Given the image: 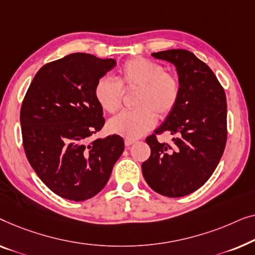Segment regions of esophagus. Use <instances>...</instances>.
<instances>
[{
	"label": "esophagus",
	"mask_w": 255,
	"mask_h": 255,
	"mask_svg": "<svg viewBox=\"0 0 255 255\" xmlns=\"http://www.w3.org/2000/svg\"><path fill=\"white\" fill-rule=\"evenodd\" d=\"M136 141L135 139H130V138H126L125 139V144H126V146H130L131 144H134Z\"/></svg>",
	"instance_id": "esophagus-1"
}]
</instances>
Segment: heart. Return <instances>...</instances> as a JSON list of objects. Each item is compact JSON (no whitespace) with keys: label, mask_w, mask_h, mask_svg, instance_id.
I'll list each match as a JSON object with an SVG mask.
<instances>
[{"label":"heart","mask_w":255,"mask_h":255,"mask_svg":"<svg viewBox=\"0 0 255 255\" xmlns=\"http://www.w3.org/2000/svg\"><path fill=\"white\" fill-rule=\"evenodd\" d=\"M124 90L138 89L135 105L138 109L118 114L109 121L110 130L135 139L155 127L157 116L172 113L180 98V83L173 74L164 71L155 61L144 57L127 60L118 70L117 81L102 77L96 83L95 97L100 107L116 113L121 107Z\"/></svg>","instance_id":"obj_1"}]
</instances>
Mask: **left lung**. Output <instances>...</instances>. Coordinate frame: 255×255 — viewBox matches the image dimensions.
Here are the masks:
<instances>
[{
    "mask_svg": "<svg viewBox=\"0 0 255 255\" xmlns=\"http://www.w3.org/2000/svg\"><path fill=\"white\" fill-rule=\"evenodd\" d=\"M174 64L180 98L155 133L174 134L171 145L155 135L145 142L151 149L142 173L153 191L168 198L191 194L204 185L220 163L227 144V97L213 70L186 49L151 54Z\"/></svg>",
    "mask_w": 255,
    "mask_h": 255,
    "instance_id": "left-lung-1",
    "label": "left lung"
}]
</instances>
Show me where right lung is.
I'll list each match as a JSON object with an SVG mask.
<instances>
[{"label": "right lung", "mask_w": 255, "mask_h": 255, "mask_svg": "<svg viewBox=\"0 0 255 255\" xmlns=\"http://www.w3.org/2000/svg\"><path fill=\"white\" fill-rule=\"evenodd\" d=\"M114 66V59L73 53L41 67L24 97L20 125L27 160L63 199L85 201L98 194L124 152L119 135L89 142L105 124L96 83Z\"/></svg>", "instance_id": "add662e5"}]
</instances>
